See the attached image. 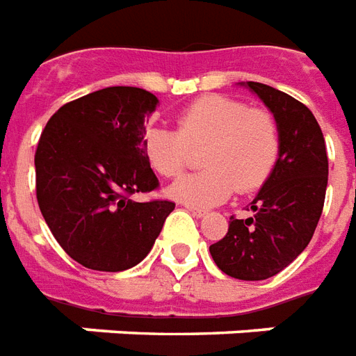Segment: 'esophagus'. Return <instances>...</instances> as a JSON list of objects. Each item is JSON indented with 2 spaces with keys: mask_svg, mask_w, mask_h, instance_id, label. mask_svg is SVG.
Segmentation results:
<instances>
[{
  "mask_svg": "<svg viewBox=\"0 0 356 356\" xmlns=\"http://www.w3.org/2000/svg\"><path fill=\"white\" fill-rule=\"evenodd\" d=\"M188 210L193 214L195 218H203L207 216V210H201V209H193V207H188Z\"/></svg>",
  "mask_w": 356,
  "mask_h": 356,
  "instance_id": "obj_1",
  "label": "esophagus"
}]
</instances>
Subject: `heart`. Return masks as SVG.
<instances>
[{"mask_svg":"<svg viewBox=\"0 0 356 356\" xmlns=\"http://www.w3.org/2000/svg\"><path fill=\"white\" fill-rule=\"evenodd\" d=\"M201 147L207 168L178 178L167 193L188 207L210 209L235 189L250 193L266 184L279 161L281 131L269 111L250 110L227 96H207L181 111L178 131L152 124L142 136L149 167L167 178L180 175Z\"/></svg>","mask_w":356,"mask_h":356,"instance_id":"obj_1","label":"heart"}]
</instances>
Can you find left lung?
I'll use <instances>...</instances> for the list:
<instances>
[{
  "label": "left lung",
  "instance_id": "1",
  "mask_svg": "<svg viewBox=\"0 0 356 356\" xmlns=\"http://www.w3.org/2000/svg\"><path fill=\"white\" fill-rule=\"evenodd\" d=\"M238 85L277 119L281 153L250 203L254 216L232 218L225 237L210 245V256L233 279L264 281L281 273L309 245L323 214L328 157L323 131L307 106L264 83Z\"/></svg>",
  "mask_w": 356,
  "mask_h": 356
}]
</instances>
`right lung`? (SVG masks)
Listing matches in <instances>:
<instances>
[{
    "label": "right lung",
    "instance_id": "obj_1",
    "mask_svg": "<svg viewBox=\"0 0 356 356\" xmlns=\"http://www.w3.org/2000/svg\"><path fill=\"white\" fill-rule=\"evenodd\" d=\"M157 96L108 87L62 106L41 132L35 191L49 229L83 267L118 273L146 258L170 201L136 203L134 193L159 186L142 136Z\"/></svg>",
    "mask_w": 356,
    "mask_h": 356
}]
</instances>
